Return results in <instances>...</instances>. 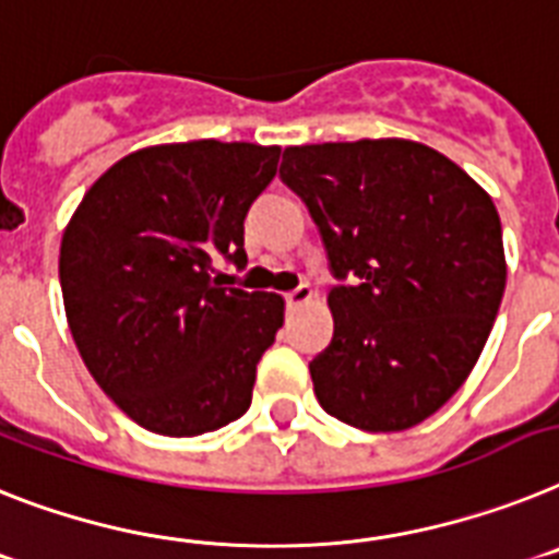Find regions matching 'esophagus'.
I'll use <instances>...</instances> for the list:
<instances>
[{
    "label": "esophagus",
    "mask_w": 559,
    "mask_h": 559,
    "mask_svg": "<svg viewBox=\"0 0 559 559\" xmlns=\"http://www.w3.org/2000/svg\"><path fill=\"white\" fill-rule=\"evenodd\" d=\"M309 298H312V286H309V284L295 286L293 293H286V295H284L286 307H289V309H293V307H300V304H307Z\"/></svg>",
    "instance_id": "34e87169"
}]
</instances>
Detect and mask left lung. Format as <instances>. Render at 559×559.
<instances>
[{
  "mask_svg": "<svg viewBox=\"0 0 559 559\" xmlns=\"http://www.w3.org/2000/svg\"><path fill=\"white\" fill-rule=\"evenodd\" d=\"M278 177L337 278L332 343L309 362L320 407L371 433L419 425L467 380L501 307L492 199L444 154L394 138L293 145Z\"/></svg>",
  "mask_w": 559,
  "mask_h": 559,
  "instance_id": "left-lung-1",
  "label": "left lung"
}]
</instances>
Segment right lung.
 Instances as JSON below:
<instances>
[{"instance_id":"add662e5","label":"right lung","mask_w":559,"mask_h":559,"mask_svg":"<svg viewBox=\"0 0 559 559\" xmlns=\"http://www.w3.org/2000/svg\"><path fill=\"white\" fill-rule=\"evenodd\" d=\"M278 145H154L115 163L61 239L67 323L104 394L140 427L199 436L247 414L284 298L225 286Z\"/></svg>"}]
</instances>
